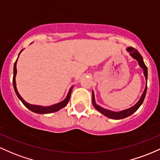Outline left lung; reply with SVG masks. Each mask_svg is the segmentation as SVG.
<instances>
[{
  "instance_id": "8db88e82",
  "label": "left lung",
  "mask_w": 160,
  "mask_h": 160,
  "mask_svg": "<svg viewBox=\"0 0 160 160\" xmlns=\"http://www.w3.org/2000/svg\"><path fill=\"white\" fill-rule=\"evenodd\" d=\"M127 51L130 53L131 56L133 57L134 59H135V60H138L139 66L143 69V74H144L145 78H146L147 82H148V68H147L146 65H145L144 62H143V58L142 57H141V55L140 54L139 52H138L137 50L134 49L133 48H132V47H129V48H127ZM147 88H148V84L146 85L144 91H143L142 95H141V99L139 100V101H138L135 105L133 106V107H132L131 108L125 109V110H122V111H120V112H113V111H110V110H108V109L102 108L101 107L98 106V104L95 103L94 92H92V103L97 110H98L100 112H101L102 114H103L104 116H106L107 117L109 118V119H125V118L128 117V116L133 114L134 112H136V111L138 109V108L141 107V105L143 103V100H144L145 96H146Z\"/></svg>"
}]
</instances>
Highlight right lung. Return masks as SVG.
I'll use <instances>...</instances> for the list:
<instances>
[{
  "label": "right lung",
  "instance_id": "right-lung-1",
  "mask_svg": "<svg viewBox=\"0 0 160 160\" xmlns=\"http://www.w3.org/2000/svg\"><path fill=\"white\" fill-rule=\"evenodd\" d=\"M22 51H20L21 52ZM20 53H19V55L20 54ZM18 60V59H17ZM17 61L15 62V63H14V67H13V77H12V84H13V88H14V90H15V92L16 94H17V97L19 98V99L22 101V103L24 104L25 106L28 108V109H30V110L32 111V112H36V113H39V114H46V113H51V112H57V111L60 110V109L63 108L64 107H66V105H67L68 102H69V99H70V96H71V92H72V87L70 89H69V93H68L67 96H66V99L64 100H62V101L60 102V103H57V104H54V105H52V106H50V107H42V106H37V105H32V104H30V103H28L27 102L25 101L24 100L22 99V97L20 96V94H19V92H18L17 89V85H16V75H17Z\"/></svg>",
  "mask_w": 160,
  "mask_h": 160
}]
</instances>
